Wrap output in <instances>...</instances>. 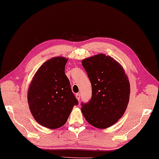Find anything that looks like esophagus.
Listing matches in <instances>:
<instances>
[{"instance_id":"esophagus-1","label":"esophagus","mask_w":159,"mask_h":159,"mask_svg":"<svg viewBox=\"0 0 159 159\" xmlns=\"http://www.w3.org/2000/svg\"><path fill=\"white\" fill-rule=\"evenodd\" d=\"M75 96H76V98H77V100H80V97H81V95H80V93H77V94H76Z\"/></svg>"}]
</instances>
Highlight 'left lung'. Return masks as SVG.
<instances>
[{"label": "left lung", "instance_id": "8db88e82", "mask_svg": "<svg viewBox=\"0 0 159 159\" xmlns=\"http://www.w3.org/2000/svg\"><path fill=\"white\" fill-rule=\"evenodd\" d=\"M92 85V98L82 103L84 117L92 126L105 129L124 114L129 100L130 85L117 61L104 54L82 60Z\"/></svg>", "mask_w": 159, "mask_h": 159}]
</instances>
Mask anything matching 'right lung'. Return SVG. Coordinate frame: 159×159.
Segmentation results:
<instances>
[{
  "instance_id": "right-lung-1",
  "label": "right lung",
  "mask_w": 159,
  "mask_h": 159,
  "mask_svg": "<svg viewBox=\"0 0 159 159\" xmlns=\"http://www.w3.org/2000/svg\"><path fill=\"white\" fill-rule=\"evenodd\" d=\"M67 60L53 57L38 69L28 92L30 110L40 125L57 129L65 125L73 107L78 104L65 73Z\"/></svg>"
}]
</instances>
